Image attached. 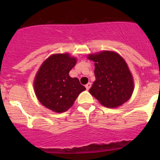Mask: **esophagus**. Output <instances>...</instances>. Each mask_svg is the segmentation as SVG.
<instances>
[{"mask_svg":"<svg viewBox=\"0 0 160 160\" xmlns=\"http://www.w3.org/2000/svg\"><path fill=\"white\" fill-rule=\"evenodd\" d=\"M90 87H91V83H90V82L87 83V84L86 85V88H87V90H90Z\"/></svg>","mask_w":160,"mask_h":160,"instance_id":"34e87169","label":"esophagus"}]
</instances>
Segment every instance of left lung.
I'll return each instance as SVG.
<instances>
[{"label": "left lung", "instance_id": "8db88e82", "mask_svg": "<svg viewBox=\"0 0 160 160\" xmlns=\"http://www.w3.org/2000/svg\"><path fill=\"white\" fill-rule=\"evenodd\" d=\"M87 58L94 62L96 80L90 93L100 104L116 108L131 98L134 91V78L123 58L111 50L90 53Z\"/></svg>", "mask_w": 160, "mask_h": 160}]
</instances>
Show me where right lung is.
Returning <instances> with one entry per match:
<instances>
[{
	"mask_svg": "<svg viewBox=\"0 0 160 160\" xmlns=\"http://www.w3.org/2000/svg\"><path fill=\"white\" fill-rule=\"evenodd\" d=\"M76 63V58L68 53H53L42 62L33 80L34 93L42 106L53 112H65L86 90L77 78L69 75Z\"/></svg>",
	"mask_w": 160,
	"mask_h": 160,
	"instance_id": "obj_1",
	"label": "right lung"
}]
</instances>
